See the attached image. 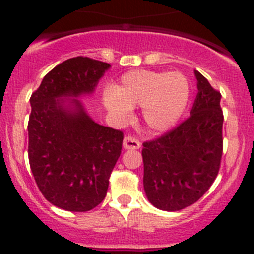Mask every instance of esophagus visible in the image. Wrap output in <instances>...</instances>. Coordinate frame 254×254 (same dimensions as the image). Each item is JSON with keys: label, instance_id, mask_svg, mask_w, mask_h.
<instances>
[{"label": "esophagus", "instance_id": "34e87169", "mask_svg": "<svg viewBox=\"0 0 254 254\" xmlns=\"http://www.w3.org/2000/svg\"><path fill=\"white\" fill-rule=\"evenodd\" d=\"M140 146H141V143L131 136H125L123 140V147L125 150H137V148H140Z\"/></svg>", "mask_w": 254, "mask_h": 254}]
</instances>
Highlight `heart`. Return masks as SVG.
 <instances>
[{
    "label": "heart",
    "instance_id": "heart-1",
    "mask_svg": "<svg viewBox=\"0 0 254 254\" xmlns=\"http://www.w3.org/2000/svg\"><path fill=\"white\" fill-rule=\"evenodd\" d=\"M189 99V82L182 72L136 70L123 75L119 84L104 91V108L122 123L134 107L141 106V118L153 132H165L177 124Z\"/></svg>",
    "mask_w": 254,
    "mask_h": 254
}]
</instances>
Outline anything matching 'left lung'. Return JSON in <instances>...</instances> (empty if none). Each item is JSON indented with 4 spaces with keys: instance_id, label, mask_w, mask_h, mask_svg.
Segmentation results:
<instances>
[{
    "instance_id": "obj_1",
    "label": "left lung",
    "mask_w": 254,
    "mask_h": 254,
    "mask_svg": "<svg viewBox=\"0 0 254 254\" xmlns=\"http://www.w3.org/2000/svg\"><path fill=\"white\" fill-rule=\"evenodd\" d=\"M198 94L190 115L172 131L143 143V189L148 201L178 211L198 201L219 173L222 156L221 94L194 71Z\"/></svg>"
}]
</instances>
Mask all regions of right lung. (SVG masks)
Here are the masks:
<instances>
[{"instance_id": "obj_1", "label": "right lung", "mask_w": 254, "mask_h": 254, "mask_svg": "<svg viewBox=\"0 0 254 254\" xmlns=\"http://www.w3.org/2000/svg\"><path fill=\"white\" fill-rule=\"evenodd\" d=\"M111 65L68 59L30 97L28 156L45 199L67 211H89L106 198L123 132L94 122L79 98L91 96Z\"/></svg>"}]
</instances>
